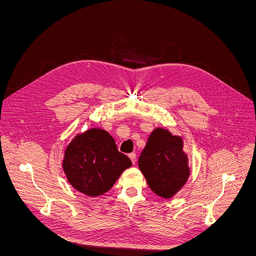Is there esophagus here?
I'll return each mask as SVG.
<instances>
[{"mask_svg":"<svg viewBox=\"0 0 256 256\" xmlns=\"http://www.w3.org/2000/svg\"><path fill=\"white\" fill-rule=\"evenodd\" d=\"M128 156H130V158L132 160V164H136V160H137V158H136V154H128Z\"/></svg>","mask_w":256,"mask_h":256,"instance_id":"esophagus-1","label":"esophagus"}]
</instances>
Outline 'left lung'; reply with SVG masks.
I'll return each mask as SVG.
<instances>
[{
	"mask_svg": "<svg viewBox=\"0 0 256 256\" xmlns=\"http://www.w3.org/2000/svg\"><path fill=\"white\" fill-rule=\"evenodd\" d=\"M184 140L162 128L152 130L141 152L138 165L154 193L171 198L190 176Z\"/></svg>",
	"mask_w": 256,
	"mask_h": 256,
	"instance_id": "1",
	"label": "left lung"
}]
</instances>
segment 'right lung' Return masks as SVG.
Returning a JSON list of instances; mask_svg holds the SVG:
<instances>
[{
  "label": "right lung",
  "mask_w": 256,
  "mask_h": 256,
  "mask_svg": "<svg viewBox=\"0 0 256 256\" xmlns=\"http://www.w3.org/2000/svg\"><path fill=\"white\" fill-rule=\"evenodd\" d=\"M132 160L118 152L109 132L90 128L67 145L62 167L67 180L78 192L96 197L109 191Z\"/></svg>",
  "instance_id": "add662e5"
}]
</instances>
